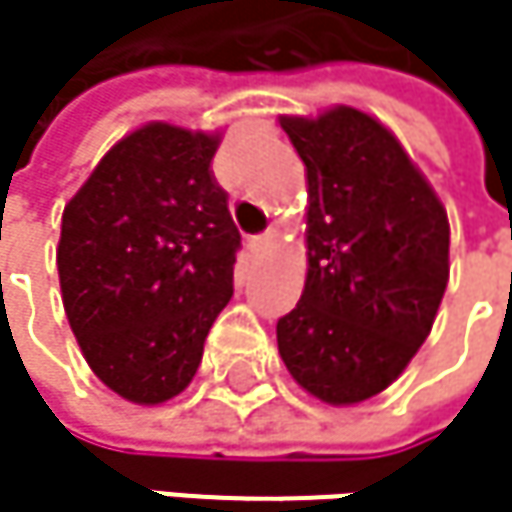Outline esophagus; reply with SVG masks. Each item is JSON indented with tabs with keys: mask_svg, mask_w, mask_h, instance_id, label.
<instances>
[{
	"mask_svg": "<svg viewBox=\"0 0 512 512\" xmlns=\"http://www.w3.org/2000/svg\"><path fill=\"white\" fill-rule=\"evenodd\" d=\"M275 243V234L272 231H263V234H255L252 240H249V246L255 249V252H266L269 246Z\"/></svg>",
	"mask_w": 512,
	"mask_h": 512,
	"instance_id": "esophagus-1",
	"label": "esophagus"
}]
</instances>
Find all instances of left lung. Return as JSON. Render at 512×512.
<instances>
[{
  "instance_id": "8db88e82",
  "label": "left lung",
  "mask_w": 512,
  "mask_h": 512,
  "mask_svg": "<svg viewBox=\"0 0 512 512\" xmlns=\"http://www.w3.org/2000/svg\"><path fill=\"white\" fill-rule=\"evenodd\" d=\"M308 171V278L275 326L290 376L332 406L385 391L427 341L448 287V213L400 142L338 106L281 118Z\"/></svg>"
}]
</instances>
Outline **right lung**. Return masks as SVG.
Masks as SVG:
<instances>
[{
    "label": "right lung",
    "mask_w": 512,
    "mask_h": 512,
    "mask_svg": "<svg viewBox=\"0 0 512 512\" xmlns=\"http://www.w3.org/2000/svg\"><path fill=\"white\" fill-rule=\"evenodd\" d=\"M219 136L148 124L100 159L61 216L58 278L70 329L115 394H180L234 296L240 231L213 177Z\"/></svg>",
    "instance_id": "add662e5"
}]
</instances>
